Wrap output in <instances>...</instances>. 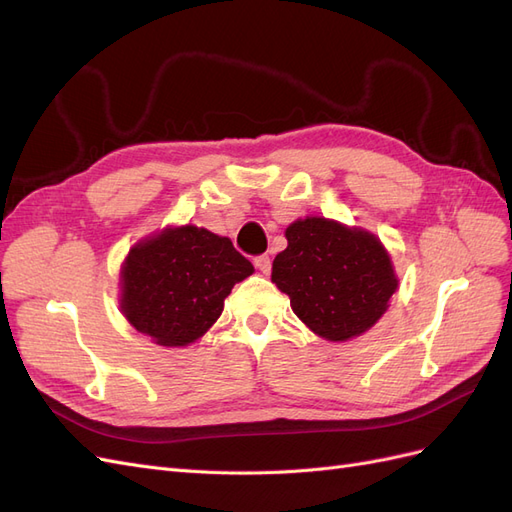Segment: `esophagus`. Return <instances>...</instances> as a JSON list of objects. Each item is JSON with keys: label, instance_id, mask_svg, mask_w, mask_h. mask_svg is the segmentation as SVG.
Wrapping results in <instances>:
<instances>
[{"label": "esophagus", "instance_id": "obj_1", "mask_svg": "<svg viewBox=\"0 0 512 512\" xmlns=\"http://www.w3.org/2000/svg\"><path fill=\"white\" fill-rule=\"evenodd\" d=\"M254 267L260 271V273H269L271 271V258L267 256V254H262V256H256L254 258Z\"/></svg>", "mask_w": 512, "mask_h": 512}]
</instances>
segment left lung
<instances>
[{
    "label": "left lung",
    "mask_w": 512,
    "mask_h": 512,
    "mask_svg": "<svg viewBox=\"0 0 512 512\" xmlns=\"http://www.w3.org/2000/svg\"><path fill=\"white\" fill-rule=\"evenodd\" d=\"M286 239L271 282L288 294L292 312L329 342H348L374 327L397 290L380 239L327 218L292 222Z\"/></svg>",
    "instance_id": "1"
}]
</instances>
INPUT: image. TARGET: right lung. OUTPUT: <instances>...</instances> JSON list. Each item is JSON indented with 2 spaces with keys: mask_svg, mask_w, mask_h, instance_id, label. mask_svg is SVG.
Instances as JSON below:
<instances>
[{
  "mask_svg": "<svg viewBox=\"0 0 512 512\" xmlns=\"http://www.w3.org/2000/svg\"><path fill=\"white\" fill-rule=\"evenodd\" d=\"M254 273L230 239L177 226L136 243L121 269V312L160 346H188L220 318L232 286Z\"/></svg>",
  "mask_w": 512,
  "mask_h": 512,
  "instance_id": "1",
  "label": "right lung"
}]
</instances>
